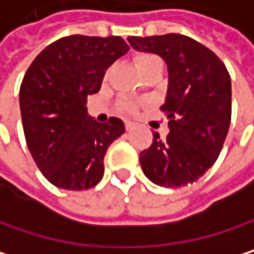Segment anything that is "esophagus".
<instances>
[{
  "label": "esophagus",
  "instance_id": "esophagus-1",
  "mask_svg": "<svg viewBox=\"0 0 254 254\" xmlns=\"http://www.w3.org/2000/svg\"><path fill=\"white\" fill-rule=\"evenodd\" d=\"M125 128H126V131H131L132 128H134V123L132 122H125Z\"/></svg>",
  "mask_w": 254,
  "mask_h": 254
}]
</instances>
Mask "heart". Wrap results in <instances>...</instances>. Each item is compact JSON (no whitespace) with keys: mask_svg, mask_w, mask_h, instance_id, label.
I'll return each instance as SVG.
<instances>
[{"mask_svg":"<svg viewBox=\"0 0 254 254\" xmlns=\"http://www.w3.org/2000/svg\"><path fill=\"white\" fill-rule=\"evenodd\" d=\"M159 62H162V61H161L156 55H152V53H140V55L135 56V64H137L140 72L144 71L146 68L155 65V64H159ZM122 107H123V110H126V111H135V110H137V104L132 102V101H125V102L122 104Z\"/></svg>","mask_w":254,"mask_h":254,"instance_id":"1","label":"heart"}]
</instances>
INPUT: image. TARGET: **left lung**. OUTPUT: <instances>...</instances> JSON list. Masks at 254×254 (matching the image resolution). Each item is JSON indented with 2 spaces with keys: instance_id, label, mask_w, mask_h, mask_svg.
<instances>
[{
  "instance_id": "8db88e82",
  "label": "left lung",
  "mask_w": 254,
  "mask_h": 254,
  "mask_svg": "<svg viewBox=\"0 0 254 254\" xmlns=\"http://www.w3.org/2000/svg\"><path fill=\"white\" fill-rule=\"evenodd\" d=\"M140 50L159 55L168 66L161 110L170 134L140 153L144 176L158 186L182 188L199 180L217 161L231 125V75L219 56L182 34L128 37Z\"/></svg>"
}]
</instances>
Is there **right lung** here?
Wrapping results in <instances>:
<instances>
[{
    "label": "right lung",
    "mask_w": 254,
    "mask_h": 254,
    "mask_svg": "<svg viewBox=\"0 0 254 254\" xmlns=\"http://www.w3.org/2000/svg\"><path fill=\"white\" fill-rule=\"evenodd\" d=\"M129 50L122 37L69 35L32 61L20 84L25 140L43 176L56 188L84 190L104 176V156L125 132L117 117L107 123L87 114V96L101 89L107 68Z\"/></svg>",
    "instance_id": "obj_1"
}]
</instances>
